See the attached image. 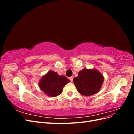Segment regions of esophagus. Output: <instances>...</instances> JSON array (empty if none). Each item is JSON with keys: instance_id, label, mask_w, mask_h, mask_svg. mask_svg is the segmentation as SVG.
Segmentation results:
<instances>
[{"instance_id": "1", "label": "esophagus", "mask_w": 134, "mask_h": 134, "mask_svg": "<svg viewBox=\"0 0 134 134\" xmlns=\"http://www.w3.org/2000/svg\"><path fill=\"white\" fill-rule=\"evenodd\" d=\"M69 80L71 81V82H72V81H73V78H72V77H70Z\"/></svg>"}]
</instances>
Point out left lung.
<instances>
[{
  "label": "left lung",
  "mask_w": 134,
  "mask_h": 134,
  "mask_svg": "<svg viewBox=\"0 0 134 134\" xmlns=\"http://www.w3.org/2000/svg\"><path fill=\"white\" fill-rule=\"evenodd\" d=\"M104 76L95 68H84L74 78L77 91L82 95L90 96L99 92L104 82Z\"/></svg>",
  "instance_id": "1"
}]
</instances>
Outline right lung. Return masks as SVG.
I'll return each instance as SVG.
<instances>
[{"instance_id": "obj_1", "label": "right lung", "mask_w": 134, "mask_h": 134, "mask_svg": "<svg viewBox=\"0 0 134 134\" xmlns=\"http://www.w3.org/2000/svg\"><path fill=\"white\" fill-rule=\"evenodd\" d=\"M70 82L66 76L59 75L56 72L50 70L41 77L38 86L47 96L55 97L62 93L64 87Z\"/></svg>"}]
</instances>
